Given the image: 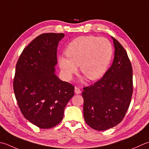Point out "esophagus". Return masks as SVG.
I'll return each mask as SVG.
<instances>
[{
	"instance_id": "1",
	"label": "esophagus",
	"mask_w": 149,
	"mask_h": 149,
	"mask_svg": "<svg viewBox=\"0 0 149 149\" xmlns=\"http://www.w3.org/2000/svg\"><path fill=\"white\" fill-rule=\"evenodd\" d=\"M74 92H75V94H81V92L80 88H78V87H75Z\"/></svg>"
}]
</instances>
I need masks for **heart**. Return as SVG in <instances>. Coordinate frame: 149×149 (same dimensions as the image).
Returning a JSON list of instances; mask_svg holds the SVG:
<instances>
[{
  "instance_id": "obj_1",
  "label": "heart",
  "mask_w": 149,
  "mask_h": 149,
  "mask_svg": "<svg viewBox=\"0 0 149 149\" xmlns=\"http://www.w3.org/2000/svg\"><path fill=\"white\" fill-rule=\"evenodd\" d=\"M65 53L67 57L61 55L58 62L66 78L70 79L80 66L82 74L90 81H95L107 72L112 58L113 47L106 38L81 36L68 44Z\"/></svg>"
}]
</instances>
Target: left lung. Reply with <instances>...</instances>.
Instances as JSON below:
<instances>
[{"label": "left lung", "mask_w": 149, "mask_h": 149, "mask_svg": "<svg viewBox=\"0 0 149 149\" xmlns=\"http://www.w3.org/2000/svg\"><path fill=\"white\" fill-rule=\"evenodd\" d=\"M112 39L115 48L112 66L100 80L84 87L82 92L84 120L96 130L109 129L123 120L133 92L129 58L121 44Z\"/></svg>", "instance_id": "obj_1"}]
</instances>
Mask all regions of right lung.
<instances>
[{"label": "right lung", "instance_id": "1", "mask_svg": "<svg viewBox=\"0 0 149 149\" xmlns=\"http://www.w3.org/2000/svg\"><path fill=\"white\" fill-rule=\"evenodd\" d=\"M65 34L37 37L23 49L17 61L13 90L24 117L40 129L62 121L64 110L74 95V86L55 74L58 43Z\"/></svg>", "mask_w": 149, "mask_h": 149}]
</instances>
